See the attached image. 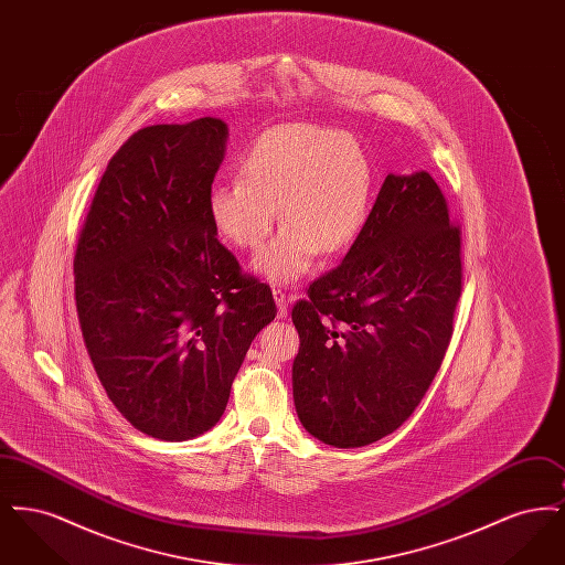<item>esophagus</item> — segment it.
Masks as SVG:
<instances>
[{"label": "esophagus", "instance_id": "34e87169", "mask_svg": "<svg viewBox=\"0 0 565 565\" xmlns=\"http://www.w3.org/2000/svg\"><path fill=\"white\" fill-rule=\"evenodd\" d=\"M273 296H275V302H277V316L284 320V318H288V295L281 290V288H273Z\"/></svg>", "mask_w": 565, "mask_h": 565}]
</instances>
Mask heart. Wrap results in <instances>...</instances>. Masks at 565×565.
<instances>
[{"mask_svg": "<svg viewBox=\"0 0 565 565\" xmlns=\"http://www.w3.org/2000/svg\"><path fill=\"white\" fill-rule=\"evenodd\" d=\"M373 167L355 137L311 122H286L245 150L239 178L214 184L207 215L224 242L256 249L277 222L279 235L254 258L273 284L307 275L316 256L337 254L358 237L371 203Z\"/></svg>", "mask_w": 565, "mask_h": 565, "instance_id": "1", "label": "heart"}]
</instances>
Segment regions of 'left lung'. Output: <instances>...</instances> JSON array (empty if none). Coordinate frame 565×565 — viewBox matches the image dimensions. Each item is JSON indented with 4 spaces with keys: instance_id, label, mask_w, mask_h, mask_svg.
I'll use <instances>...</instances> for the list:
<instances>
[{
    "instance_id": "left-lung-1",
    "label": "left lung",
    "mask_w": 565,
    "mask_h": 565,
    "mask_svg": "<svg viewBox=\"0 0 565 565\" xmlns=\"http://www.w3.org/2000/svg\"><path fill=\"white\" fill-rule=\"evenodd\" d=\"M461 270V231L430 173L387 175L343 263L292 309L305 430L351 449L403 426L451 343Z\"/></svg>"
}]
</instances>
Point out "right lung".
I'll list each match as a JSON object with an SVG mask.
<instances>
[{"instance_id": "right-lung-1", "label": "right lung", "mask_w": 565, "mask_h": 565, "mask_svg": "<svg viewBox=\"0 0 565 565\" xmlns=\"http://www.w3.org/2000/svg\"><path fill=\"white\" fill-rule=\"evenodd\" d=\"M226 137L210 116L131 135L74 256L95 373L135 430L159 440L214 428L254 337L277 316L269 286L242 273L207 215Z\"/></svg>"}]
</instances>
